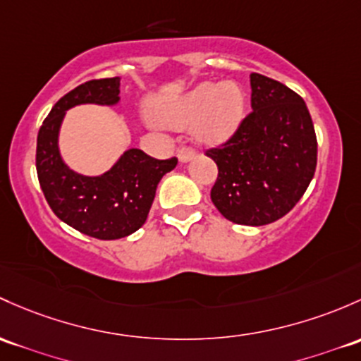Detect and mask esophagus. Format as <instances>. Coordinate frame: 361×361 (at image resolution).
Segmentation results:
<instances>
[{
  "label": "esophagus",
  "mask_w": 361,
  "mask_h": 361,
  "mask_svg": "<svg viewBox=\"0 0 361 361\" xmlns=\"http://www.w3.org/2000/svg\"><path fill=\"white\" fill-rule=\"evenodd\" d=\"M193 157H195V150L187 149V147H183V149L178 150V161L180 162H188V161H192Z\"/></svg>",
  "instance_id": "34e87169"
}]
</instances>
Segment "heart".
I'll use <instances>...</instances> for the list:
<instances>
[{
	"instance_id": "heart-1",
	"label": "heart",
	"mask_w": 361,
	"mask_h": 361,
	"mask_svg": "<svg viewBox=\"0 0 361 361\" xmlns=\"http://www.w3.org/2000/svg\"><path fill=\"white\" fill-rule=\"evenodd\" d=\"M149 112L155 123L168 128H187L206 145H219L240 128L245 116L244 90L233 81H202L174 98L152 100Z\"/></svg>"
}]
</instances>
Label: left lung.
I'll use <instances>...</instances> for the list:
<instances>
[{
  "mask_svg": "<svg viewBox=\"0 0 361 361\" xmlns=\"http://www.w3.org/2000/svg\"><path fill=\"white\" fill-rule=\"evenodd\" d=\"M252 112L221 147L211 190L216 209L237 225L263 226L286 216L317 168V135L305 100L282 82L250 74Z\"/></svg>",
  "mask_w": 361,
  "mask_h": 361,
  "instance_id": "1",
  "label": "left lung"
}]
</instances>
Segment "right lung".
Returning a JSON list of instances; mask_svg holds the SVG:
<instances>
[{
    "mask_svg": "<svg viewBox=\"0 0 361 361\" xmlns=\"http://www.w3.org/2000/svg\"><path fill=\"white\" fill-rule=\"evenodd\" d=\"M121 78L93 79L63 94L37 133L36 169L51 211L81 233L116 240L142 228L166 173L176 157L159 161L140 149H128L105 173L88 176L71 169L59 147L60 128L69 109L94 104L114 107L121 102Z\"/></svg>",
    "mask_w": 361,
    "mask_h": 361,
    "instance_id": "right-lung-1",
    "label": "right lung"
}]
</instances>
